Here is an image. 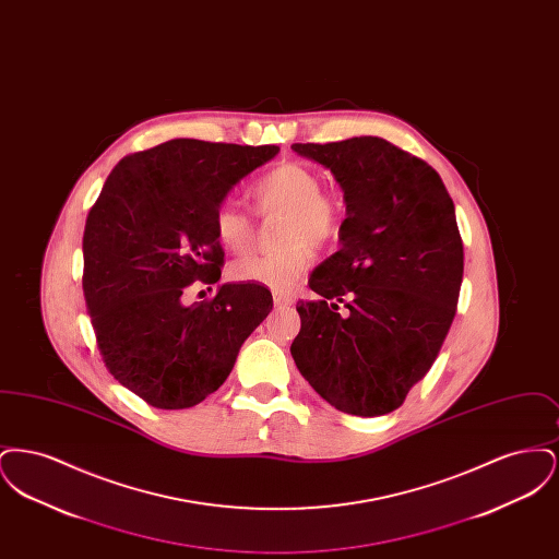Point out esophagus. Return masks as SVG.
<instances>
[{
	"label": "esophagus",
	"mask_w": 559,
	"mask_h": 559,
	"mask_svg": "<svg viewBox=\"0 0 559 559\" xmlns=\"http://www.w3.org/2000/svg\"><path fill=\"white\" fill-rule=\"evenodd\" d=\"M274 306L276 308H289L293 304L292 295H287V293H274Z\"/></svg>",
	"instance_id": "obj_1"
}]
</instances>
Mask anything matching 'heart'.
<instances>
[{
	"instance_id": "b5f03b06",
	"label": "heart",
	"mask_w": 559,
	"mask_h": 559,
	"mask_svg": "<svg viewBox=\"0 0 559 559\" xmlns=\"http://www.w3.org/2000/svg\"><path fill=\"white\" fill-rule=\"evenodd\" d=\"M255 210L262 215L283 212L278 242L270 253H249L230 266L239 283H255L272 292H287L312 264V247L340 239L344 226V199L337 190L322 188V176L308 163L283 160L267 169L251 188ZM213 233L230 253H245L255 240V222L233 201H222L213 212Z\"/></svg>"
}]
</instances>
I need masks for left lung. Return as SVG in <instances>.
I'll use <instances>...</instances> for the list:
<instances>
[{
	"label": "left lung",
	"mask_w": 559,
	"mask_h": 559,
	"mask_svg": "<svg viewBox=\"0 0 559 559\" xmlns=\"http://www.w3.org/2000/svg\"><path fill=\"white\" fill-rule=\"evenodd\" d=\"M346 194L342 249L297 301L292 356L320 399L356 417L402 406L444 344L463 281L451 194L426 160L377 135L293 144ZM347 308L341 312V306Z\"/></svg>",
	"instance_id": "8db88e82"
}]
</instances>
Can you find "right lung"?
Here are the masks:
<instances>
[{
  "label": "right lung",
  "mask_w": 559,
  "mask_h": 559,
  "mask_svg": "<svg viewBox=\"0 0 559 559\" xmlns=\"http://www.w3.org/2000/svg\"><path fill=\"white\" fill-rule=\"evenodd\" d=\"M276 153L274 144L169 140L119 160L87 213L81 285L96 346L107 371L151 406L207 399L272 310V293L255 283L222 285L192 306L182 293L219 281L213 212Z\"/></svg>",
  "instance_id": "add662e5"
}]
</instances>
